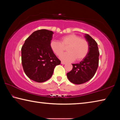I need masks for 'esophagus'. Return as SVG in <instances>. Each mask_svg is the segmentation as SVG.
Listing matches in <instances>:
<instances>
[{
	"instance_id": "34e87169",
	"label": "esophagus",
	"mask_w": 120,
	"mask_h": 120,
	"mask_svg": "<svg viewBox=\"0 0 120 120\" xmlns=\"http://www.w3.org/2000/svg\"><path fill=\"white\" fill-rule=\"evenodd\" d=\"M61 64H66V63L64 62V61H61Z\"/></svg>"
}]
</instances>
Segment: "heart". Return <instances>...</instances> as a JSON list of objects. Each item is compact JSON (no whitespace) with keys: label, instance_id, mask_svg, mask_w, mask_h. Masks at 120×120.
I'll use <instances>...</instances> for the list:
<instances>
[{"label":"heart","instance_id":"heart-1","mask_svg":"<svg viewBox=\"0 0 120 120\" xmlns=\"http://www.w3.org/2000/svg\"><path fill=\"white\" fill-rule=\"evenodd\" d=\"M67 51L60 56V58L66 61H71L75 59L77 61L82 60L88 54L89 44L87 41L80 38L74 34L64 36L61 38V42L53 40L50 43L51 49L56 55L60 56L64 50V46H67Z\"/></svg>","mask_w":120,"mask_h":120}]
</instances>
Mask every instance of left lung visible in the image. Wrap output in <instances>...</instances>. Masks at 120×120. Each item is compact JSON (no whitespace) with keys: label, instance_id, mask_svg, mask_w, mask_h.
Listing matches in <instances>:
<instances>
[{"label":"left lung","instance_id":"left-lung-1","mask_svg":"<svg viewBox=\"0 0 120 120\" xmlns=\"http://www.w3.org/2000/svg\"><path fill=\"white\" fill-rule=\"evenodd\" d=\"M85 38L89 44V51L87 56L78 64H72V70L67 74L70 82L74 84H82L92 79L98 66L99 52L96 42L87 34Z\"/></svg>","mask_w":120,"mask_h":120}]
</instances>
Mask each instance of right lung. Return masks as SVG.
Listing matches in <instances>:
<instances>
[{
  "label": "right lung",
  "mask_w": 120,
  "mask_h": 120,
  "mask_svg": "<svg viewBox=\"0 0 120 120\" xmlns=\"http://www.w3.org/2000/svg\"><path fill=\"white\" fill-rule=\"evenodd\" d=\"M53 34L49 30H38L25 40L22 48L24 71L34 82H43L49 79L54 68L61 63L50 48Z\"/></svg>",
  "instance_id": "add662e5"
}]
</instances>
